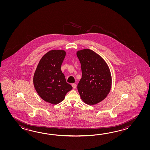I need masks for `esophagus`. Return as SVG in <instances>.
Returning a JSON list of instances; mask_svg holds the SVG:
<instances>
[{
	"label": "esophagus",
	"instance_id": "34e87169",
	"mask_svg": "<svg viewBox=\"0 0 150 150\" xmlns=\"http://www.w3.org/2000/svg\"><path fill=\"white\" fill-rule=\"evenodd\" d=\"M72 86L73 88L74 89V88H76V83H72Z\"/></svg>",
	"mask_w": 150,
	"mask_h": 150
}]
</instances>
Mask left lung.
I'll list each match as a JSON object with an SVG mask.
<instances>
[{
  "label": "left lung",
  "instance_id": "8db88e82",
  "mask_svg": "<svg viewBox=\"0 0 150 150\" xmlns=\"http://www.w3.org/2000/svg\"><path fill=\"white\" fill-rule=\"evenodd\" d=\"M76 54L82 71L78 91L83 102L94 105L105 99L110 91V71L105 59L92 50H80L76 51Z\"/></svg>",
  "mask_w": 150,
  "mask_h": 150
}]
</instances>
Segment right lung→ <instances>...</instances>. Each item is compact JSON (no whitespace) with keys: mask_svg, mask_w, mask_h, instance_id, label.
Returning <instances> with one entry per match:
<instances>
[{"mask_svg":"<svg viewBox=\"0 0 150 150\" xmlns=\"http://www.w3.org/2000/svg\"><path fill=\"white\" fill-rule=\"evenodd\" d=\"M66 52L52 50L42 57L36 69L33 83L36 92L45 102L56 105L64 100L72 87L67 83L61 67Z\"/></svg>","mask_w":150,"mask_h":150,"instance_id":"obj_1","label":"right lung"}]
</instances>
